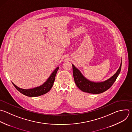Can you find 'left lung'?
Wrapping results in <instances>:
<instances>
[{
	"mask_svg": "<svg viewBox=\"0 0 132 132\" xmlns=\"http://www.w3.org/2000/svg\"><path fill=\"white\" fill-rule=\"evenodd\" d=\"M121 65L122 63L116 73L109 79L103 82H94L86 79L81 72L72 64L75 82L78 88L83 92L91 94L102 93L108 90L116 81L120 72Z\"/></svg>",
	"mask_w": 132,
	"mask_h": 132,
	"instance_id": "obj_1",
	"label": "left lung"
}]
</instances>
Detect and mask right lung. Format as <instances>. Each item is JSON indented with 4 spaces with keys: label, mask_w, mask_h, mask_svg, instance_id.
<instances>
[{
    "label": "right lung",
    "mask_w": 132,
    "mask_h": 132,
    "mask_svg": "<svg viewBox=\"0 0 132 132\" xmlns=\"http://www.w3.org/2000/svg\"><path fill=\"white\" fill-rule=\"evenodd\" d=\"M59 69V67H57L51 73L49 78L47 79V80L41 85L35 87V88L30 89H21L20 87L17 86L15 85L13 82L12 84L14 86V87L22 94L29 97H36L41 96L42 95L48 93L52 88L53 83L55 80L56 74L58 69Z\"/></svg>",
    "instance_id": "obj_1"
}]
</instances>
